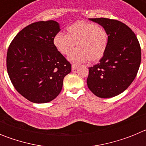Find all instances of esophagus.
<instances>
[{
  "label": "esophagus",
  "instance_id": "obj_1",
  "mask_svg": "<svg viewBox=\"0 0 146 146\" xmlns=\"http://www.w3.org/2000/svg\"><path fill=\"white\" fill-rule=\"evenodd\" d=\"M77 68H78V66L76 65V64H72V69L73 71L75 70V69H77Z\"/></svg>",
  "mask_w": 146,
  "mask_h": 146
}]
</instances>
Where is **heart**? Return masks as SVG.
Instances as JSON below:
<instances>
[{
  "instance_id": "b5f03b06",
  "label": "heart",
  "mask_w": 146,
  "mask_h": 146,
  "mask_svg": "<svg viewBox=\"0 0 146 146\" xmlns=\"http://www.w3.org/2000/svg\"><path fill=\"white\" fill-rule=\"evenodd\" d=\"M67 35L58 33L53 38L55 48L63 55H69L73 64H80L88 59L96 62L104 56L108 48L109 36L104 28L95 23L79 20L67 27Z\"/></svg>"
}]
</instances>
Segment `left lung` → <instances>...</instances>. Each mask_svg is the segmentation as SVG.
<instances>
[{
    "instance_id": "8db88e82",
    "label": "left lung",
    "mask_w": 146,
    "mask_h": 146,
    "mask_svg": "<svg viewBox=\"0 0 146 146\" xmlns=\"http://www.w3.org/2000/svg\"><path fill=\"white\" fill-rule=\"evenodd\" d=\"M106 30L108 48L99 63L89 68L87 85L100 98L121 94L133 82L141 62L140 43L131 28L116 20L91 18Z\"/></svg>"
}]
</instances>
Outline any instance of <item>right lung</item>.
<instances>
[{
	"mask_svg": "<svg viewBox=\"0 0 146 146\" xmlns=\"http://www.w3.org/2000/svg\"><path fill=\"white\" fill-rule=\"evenodd\" d=\"M60 31L54 20L31 23L20 31L8 48L6 67L17 92L30 102L47 103L58 96L72 65L55 48Z\"/></svg>",
	"mask_w": 146,
	"mask_h": 146,
	"instance_id": "add662e5",
	"label": "right lung"
}]
</instances>
